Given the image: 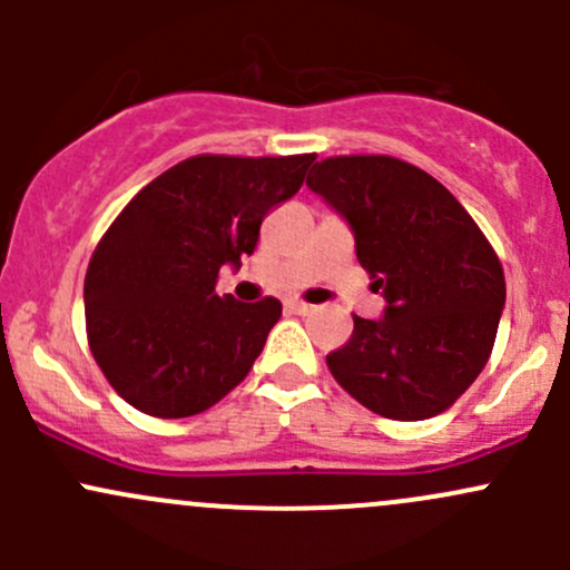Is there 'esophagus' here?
Instances as JSON below:
<instances>
[{"mask_svg": "<svg viewBox=\"0 0 570 570\" xmlns=\"http://www.w3.org/2000/svg\"><path fill=\"white\" fill-rule=\"evenodd\" d=\"M286 308H289L292 314H308V312H312V306H308V303H303V301H289V303H286Z\"/></svg>", "mask_w": 570, "mask_h": 570, "instance_id": "esophagus-1", "label": "esophagus"}]
</instances>
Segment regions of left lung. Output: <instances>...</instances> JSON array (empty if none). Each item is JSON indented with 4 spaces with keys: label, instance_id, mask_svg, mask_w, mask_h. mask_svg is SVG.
<instances>
[{
    "label": "left lung",
    "instance_id": "8db88e82",
    "mask_svg": "<svg viewBox=\"0 0 570 570\" xmlns=\"http://www.w3.org/2000/svg\"><path fill=\"white\" fill-rule=\"evenodd\" d=\"M308 187L355 237L386 312L353 314V336L327 355L338 386L370 411L422 422L446 411L488 364L504 308L497 250L455 195L383 154L327 157Z\"/></svg>",
    "mask_w": 570,
    "mask_h": 570
}]
</instances>
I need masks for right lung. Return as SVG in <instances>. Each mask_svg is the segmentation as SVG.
<instances>
[{
  "instance_id": "add662e5",
  "label": "right lung",
  "mask_w": 570,
  "mask_h": 570,
  "mask_svg": "<svg viewBox=\"0 0 570 570\" xmlns=\"http://www.w3.org/2000/svg\"><path fill=\"white\" fill-rule=\"evenodd\" d=\"M314 154H198L165 170L124 206L85 275L88 344L109 386L159 419L206 411L245 381L281 303L217 295L267 212L301 189Z\"/></svg>"
}]
</instances>
